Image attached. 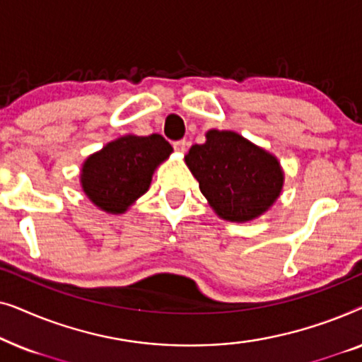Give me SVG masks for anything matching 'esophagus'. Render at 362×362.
I'll return each mask as SVG.
<instances>
[{"label":"esophagus","instance_id":"obj_1","mask_svg":"<svg viewBox=\"0 0 362 362\" xmlns=\"http://www.w3.org/2000/svg\"><path fill=\"white\" fill-rule=\"evenodd\" d=\"M187 146H189V143H187L186 140H177V141L173 143V148H175V150L180 151V153H185L187 150Z\"/></svg>","mask_w":362,"mask_h":362}]
</instances>
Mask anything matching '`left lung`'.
Listing matches in <instances>:
<instances>
[{"label":"left lung","instance_id":"obj_1","mask_svg":"<svg viewBox=\"0 0 362 362\" xmlns=\"http://www.w3.org/2000/svg\"><path fill=\"white\" fill-rule=\"evenodd\" d=\"M207 141L192 145L186 165L217 214L245 222L260 216L280 196L284 173L270 153L234 132H207Z\"/></svg>","mask_w":362,"mask_h":362}]
</instances>
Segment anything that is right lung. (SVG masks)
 <instances>
[{"label":"right lung","mask_w":362,"mask_h":362,"mask_svg":"<svg viewBox=\"0 0 362 362\" xmlns=\"http://www.w3.org/2000/svg\"><path fill=\"white\" fill-rule=\"evenodd\" d=\"M173 148L161 135L123 136L88 156L82 168V187L93 204L113 214L125 212L145 194L153 170Z\"/></svg>","instance_id":"add662e5"}]
</instances>
